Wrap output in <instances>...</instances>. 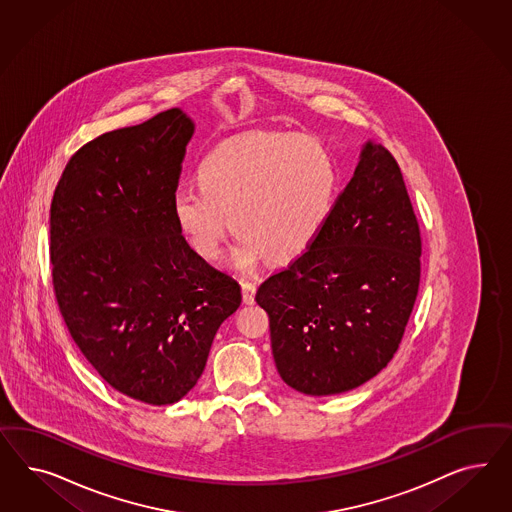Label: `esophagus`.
<instances>
[{
  "instance_id": "esophagus-1",
  "label": "esophagus",
  "mask_w": 512,
  "mask_h": 512,
  "mask_svg": "<svg viewBox=\"0 0 512 512\" xmlns=\"http://www.w3.org/2000/svg\"><path fill=\"white\" fill-rule=\"evenodd\" d=\"M255 293H257V285L253 281L244 279L242 281V298L246 304H253L255 302Z\"/></svg>"
}]
</instances>
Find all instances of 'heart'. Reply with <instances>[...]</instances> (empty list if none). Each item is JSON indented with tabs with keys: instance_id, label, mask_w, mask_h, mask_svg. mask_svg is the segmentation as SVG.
<instances>
[{
	"instance_id": "heart-1",
	"label": "heart",
	"mask_w": 512,
	"mask_h": 512,
	"mask_svg": "<svg viewBox=\"0 0 512 512\" xmlns=\"http://www.w3.org/2000/svg\"><path fill=\"white\" fill-rule=\"evenodd\" d=\"M201 187L172 193V214L187 242L216 259L240 233L234 263L253 270L266 257L291 263L321 236L338 197L334 157L317 140L259 133L219 144L202 159Z\"/></svg>"
}]
</instances>
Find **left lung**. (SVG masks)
Segmentation results:
<instances>
[{
  "mask_svg": "<svg viewBox=\"0 0 512 512\" xmlns=\"http://www.w3.org/2000/svg\"><path fill=\"white\" fill-rule=\"evenodd\" d=\"M420 253L402 171L385 146L368 142L321 236L255 296L270 319L281 379L328 396L381 372L419 295Z\"/></svg>",
  "mask_w": 512,
  "mask_h": 512,
  "instance_id": "obj_1",
  "label": "left lung"
}]
</instances>
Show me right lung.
I'll return each mask as SVG.
<instances>
[{
    "mask_svg": "<svg viewBox=\"0 0 512 512\" xmlns=\"http://www.w3.org/2000/svg\"><path fill=\"white\" fill-rule=\"evenodd\" d=\"M193 124L180 109L86 142L50 204L52 285L80 353L125 396L167 405L204 372L238 281L206 263L172 214Z\"/></svg>",
    "mask_w": 512,
    "mask_h": 512,
    "instance_id": "1",
    "label": "right lung"
}]
</instances>
